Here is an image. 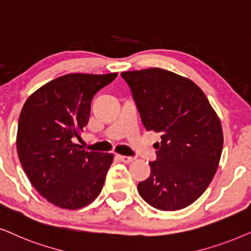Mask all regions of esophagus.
I'll list each match as a JSON object with an SVG mask.
<instances>
[{
    "instance_id": "34e87169",
    "label": "esophagus",
    "mask_w": 251,
    "mask_h": 251,
    "mask_svg": "<svg viewBox=\"0 0 251 251\" xmlns=\"http://www.w3.org/2000/svg\"><path fill=\"white\" fill-rule=\"evenodd\" d=\"M117 158L122 160L123 163H131L135 159L134 156H123V155H117Z\"/></svg>"
}]
</instances>
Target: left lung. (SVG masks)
Instances as JSON below:
<instances>
[{
  "instance_id": "left-lung-1",
  "label": "left lung",
  "mask_w": 251,
  "mask_h": 251,
  "mask_svg": "<svg viewBox=\"0 0 251 251\" xmlns=\"http://www.w3.org/2000/svg\"><path fill=\"white\" fill-rule=\"evenodd\" d=\"M147 131L160 133L150 176L138 183L140 196L153 208L176 211L204 193L218 168L223 129L198 85L166 70L122 73Z\"/></svg>"
}]
</instances>
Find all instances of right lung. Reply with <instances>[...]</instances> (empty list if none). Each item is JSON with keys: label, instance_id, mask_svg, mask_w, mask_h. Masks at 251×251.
Returning a JSON list of instances; mask_svg holds the SVG:
<instances>
[{"label": "right lung", "instance_id": "1", "mask_svg": "<svg viewBox=\"0 0 251 251\" xmlns=\"http://www.w3.org/2000/svg\"><path fill=\"white\" fill-rule=\"evenodd\" d=\"M116 76H59L23 106L17 133L22 166L40 195L59 208L80 209L101 193L113 156L81 150L72 141L88 123L93 96Z\"/></svg>", "mask_w": 251, "mask_h": 251}]
</instances>
